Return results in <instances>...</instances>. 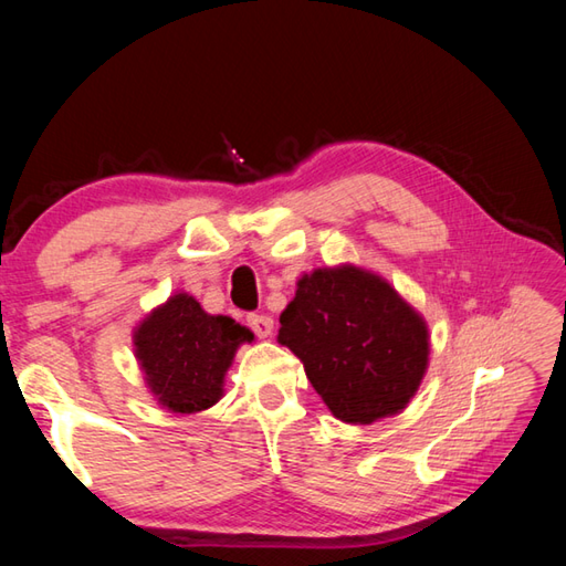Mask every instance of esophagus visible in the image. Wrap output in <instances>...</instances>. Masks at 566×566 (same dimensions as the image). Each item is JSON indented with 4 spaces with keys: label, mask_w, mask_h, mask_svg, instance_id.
Returning <instances> with one entry per match:
<instances>
[{
    "label": "esophagus",
    "mask_w": 566,
    "mask_h": 566,
    "mask_svg": "<svg viewBox=\"0 0 566 566\" xmlns=\"http://www.w3.org/2000/svg\"><path fill=\"white\" fill-rule=\"evenodd\" d=\"M248 326L255 331L260 338H270L272 331H274V321L270 316H264V314H250Z\"/></svg>",
    "instance_id": "obj_1"
}]
</instances>
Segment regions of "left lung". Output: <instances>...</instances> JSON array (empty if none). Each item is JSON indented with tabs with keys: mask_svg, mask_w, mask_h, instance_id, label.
<instances>
[{
	"mask_svg": "<svg viewBox=\"0 0 566 566\" xmlns=\"http://www.w3.org/2000/svg\"><path fill=\"white\" fill-rule=\"evenodd\" d=\"M276 343L302 359L328 411L371 426L411 403L430 363L426 318L353 262L304 272L280 316Z\"/></svg>",
	"mask_w": 566,
	"mask_h": 566,
	"instance_id": "1",
	"label": "left lung"
}]
</instances>
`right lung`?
<instances>
[{
    "mask_svg": "<svg viewBox=\"0 0 566 566\" xmlns=\"http://www.w3.org/2000/svg\"><path fill=\"white\" fill-rule=\"evenodd\" d=\"M255 333L213 316L195 296L175 292L134 328V355L148 394L170 413H199L221 401L226 371Z\"/></svg>",
    "mask_w": 566,
    "mask_h": 566,
    "instance_id": "add662e5",
    "label": "right lung"
}]
</instances>
